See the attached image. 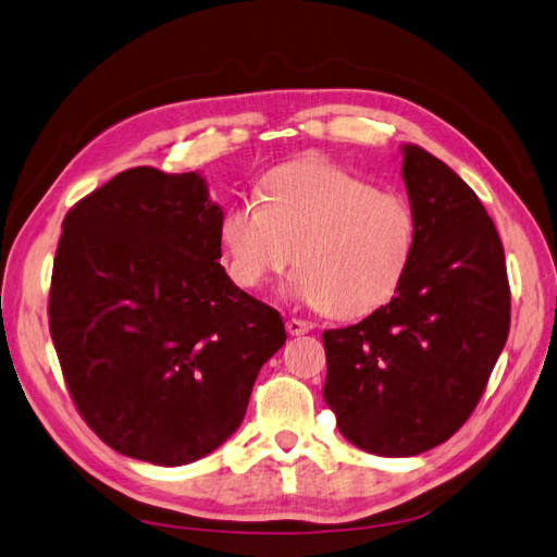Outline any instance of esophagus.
Here are the masks:
<instances>
[{
    "label": "esophagus",
    "instance_id": "1",
    "mask_svg": "<svg viewBox=\"0 0 557 557\" xmlns=\"http://www.w3.org/2000/svg\"><path fill=\"white\" fill-rule=\"evenodd\" d=\"M285 325H287V333L289 335H304V333L311 331V323L309 321H301V319H289Z\"/></svg>",
    "mask_w": 557,
    "mask_h": 557
}]
</instances>
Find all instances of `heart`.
<instances>
[{"mask_svg":"<svg viewBox=\"0 0 557 557\" xmlns=\"http://www.w3.org/2000/svg\"><path fill=\"white\" fill-rule=\"evenodd\" d=\"M260 193L263 200L236 198L220 216L224 268L238 287L263 289L294 253L287 292L337 319L396 297L418 248L408 198L323 159L285 163Z\"/></svg>","mask_w":557,"mask_h":557,"instance_id":"1","label":"heart"}]
</instances>
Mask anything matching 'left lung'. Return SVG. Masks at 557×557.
Returning <instances> with one entry per match:
<instances>
[{"label": "left lung", "instance_id": "8db88e82", "mask_svg": "<svg viewBox=\"0 0 557 557\" xmlns=\"http://www.w3.org/2000/svg\"><path fill=\"white\" fill-rule=\"evenodd\" d=\"M418 248L396 297L323 333V398L347 442L418 456L471 418L509 333L505 248L483 202L418 145H403Z\"/></svg>", "mask_w": 557, "mask_h": 557}]
</instances>
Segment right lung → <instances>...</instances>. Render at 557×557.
I'll return each mask as SVG.
<instances>
[{
	"label": "right lung",
	"mask_w": 557,
	"mask_h": 557,
	"mask_svg": "<svg viewBox=\"0 0 557 557\" xmlns=\"http://www.w3.org/2000/svg\"><path fill=\"white\" fill-rule=\"evenodd\" d=\"M220 216L200 173L137 166L62 222L50 335L76 410L129 459L212 454L287 341L282 315L220 265Z\"/></svg>",
	"instance_id": "obj_1"
}]
</instances>
